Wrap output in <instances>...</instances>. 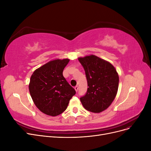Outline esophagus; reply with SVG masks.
<instances>
[{"mask_svg": "<svg viewBox=\"0 0 151 151\" xmlns=\"http://www.w3.org/2000/svg\"><path fill=\"white\" fill-rule=\"evenodd\" d=\"M74 89H75V90H76V92H77V91H78V90H79V87L77 86H76V87H75Z\"/></svg>", "mask_w": 151, "mask_h": 151, "instance_id": "34e87169", "label": "esophagus"}]
</instances>
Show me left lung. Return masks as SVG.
Instances as JSON below:
<instances>
[{
    "label": "left lung",
    "mask_w": 151,
    "mask_h": 151,
    "mask_svg": "<svg viewBox=\"0 0 151 151\" xmlns=\"http://www.w3.org/2000/svg\"><path fill=\"white\" fill-rule=\"evenodd\" d=\"M88 81V91L80 98L84 108L93 113H101L115 99L119 84L118 72L111 63L94 55L79 57Z\"/></svg>",
    "instance_id": "1"
}]
</instances>
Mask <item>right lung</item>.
Here are the masks:
<instances>
[{
	"mask_svg": "<svg viewBox=\"0 0 151 151\" xmlns=\"http://www.w3.org/2000/svg\"><path fill=\"white\" fill-rule=\"evenodd\" d=\"M69 59H55L36 69L30 78L29 91L40 110L55 116L67 109L76 91L63 76Z\"/></svg>",
	"mask_w": 151,
	"mask_h": 151,
	"instance_id": "1",
	"label": "right lung"
}]
</instances>
